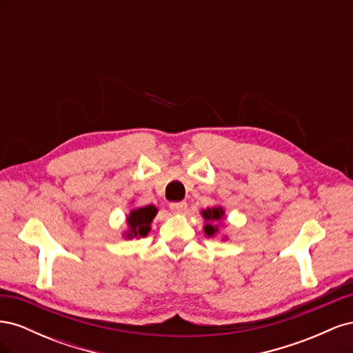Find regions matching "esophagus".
Masks as SVG:
<instances>
[{
	"label": "esophagus",
	"instance_id": "esophagus-1",
	"mask_svg": "<svg viewBox=\"0 0 353 353\" xmlns=\"http://www.w3.org/2000/svg\"><path fill=\"white\" fill-rule=\"evenodd\" d=\"M169 209L174 213H184L187 210V203L185 201H176V203H170Z\"/></svg>",
	"mask_w": 353,
	"mask_h": 353
}]
</instances>
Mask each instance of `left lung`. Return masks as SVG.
<instances>
[{
  "mask_svg": "<svg viewBox=\"0 0 353 353\" xmlns=\"http://www.w3.org/2000/svg\"><path fill=\"white\" fill-rule=\"evenodd\" d=\"M223 209L222 208H208L205 210H201V216L205 218V234L208 237H213L218 232V225H215V222L221 221L223 218Z\"/></svg>",
  "mask_w": 353,
  "mask_h": 353,
  "instance_id": "8db88e82",
  "label": "left lung"
}]
</instances>
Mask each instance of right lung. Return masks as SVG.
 <instances>
[{
    "label": "right lung",
    "mask_w": 353,
    "mask_h": 353,
    "mask_svg": "<svg viewBox=\"0 0 353 353\" xmlns=\"http://www.w3.org/2000/svg\"><path fill=\"white\" fill-rule=\"evenodd\" d=\"M157 209L153 205H148L144 208H138L130 212V215L126 218L128 222V231L125 232L126 239H140L145 237L148 231H150L152 221L156 216Z\"/></svg>",
    "instance_id": "add662e5"
}]
</instances>
